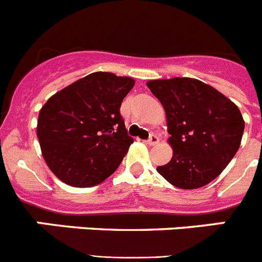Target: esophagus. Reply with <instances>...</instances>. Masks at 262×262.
Wrapping results in <instances>:
<instances>
[{"label":"esophagus","instance_id":"esophagus-1","mask_svg":"<svg viewBox=\"0 0 262 262\" xmlns=\"http://www.w3.org/2000/svg\"><path fill=\"white\" fill-rule=\"evenodd\" d=\"M159 136L157 135H155V134H151V135H149V138H148V140H147V143L149 145H155V144H157V143H159Z\"/></svg>","mask_w":262,"mask_h":262}]
</instances>
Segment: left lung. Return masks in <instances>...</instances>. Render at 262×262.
<instances>
[{"label":"left lung","mask_w":262,"mask_h":262,"mask_svg":"<svg viewBox=\"0 0 262 262\" xmlns=\"http://www.w3.org/2000/svg\"><path fill=\"white\" fill-rule=\"evenodd\" d=\"M147 85L164 106L173 148L172 160L157 172L180 189L211 182L240 147L244 120L237 106L194 78L152 80Z\"/></svg>","instance_id":"1"}]
</instances>
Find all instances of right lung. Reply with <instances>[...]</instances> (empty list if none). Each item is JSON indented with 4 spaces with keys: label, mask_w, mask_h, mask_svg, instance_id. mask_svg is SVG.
Returning a JSON list of instances; mask_svg holds the SVG:
<instances>
[{
    "label": "right lung",
    "mask_w": 262,
    "mask_h": 262,
    "mask_svg": "<svg viewBox=\"0 0 262 262\" xmlns=\"http://www.w3.org/2000/svg\"><path fill=\"white\" fill-rule=\"evenodd\" d=\"M134 85L131 77L96 72L45 103L36 134L59 180L75 187L96 186L117 170L134 142L119 111Z\"/></svg>",
    "instance_id": "right-lung-1"
}]
</instances>
